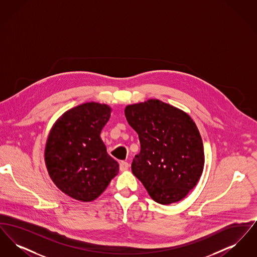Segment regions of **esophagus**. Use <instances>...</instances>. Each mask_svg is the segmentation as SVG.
Instances as JSON below:
<instances>
[{"mask_svg": "<svg viewBox=\"0 0 257 257\" xmlns=\"http://www.w3.org/2000/svg\"><path fill=\"white\" fill-rule=\"evenodd\" d=\"M129 167H130V165L127 162H124V161H121L120 164H119V170L121 171H127L129 169Z\"/></svg>", "mask_w": 257, "mask_h": 257, "instance_id": "34e87169", "label": "esophagus"}]
</instances>
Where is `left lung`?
Segmentation results:
<instances>
[{"label":"left lung","mask_w":257,"mask_h":257,"mask_svg":"<svg viewBox=\"0 0 257 257\" xmlns=\"http://www.w3.org/2000/svg\"><path fill=\"white\" fill-rule=\"evenodd\" d=\"M124 111L141 143L133 174L160 204L181 200L198 182L204 167L196 123L183 110L158 99L128 105Z\"/></svg>","instance_id":"1"}]
</instances>
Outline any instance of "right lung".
Instances as JSON below:
<instances>
[{
  "instance_id": "right-lung-1",
  "label": "right lung",
  "mask_w": 257,
  "mask_h": 257,
  "mask_svg": "<svg viewBox=\"0 0 257 257\" xmlns=\"http://www.w3.org/2000/svg\"><path fill=\"white\" fill-rule=\"evenodd\" d=\"M106 104L87 102L65 111L50 131L44 158L51 179L65 195L88 202L118 173L100 138L110 119Z\"/></svg>"
}]
</instances>
